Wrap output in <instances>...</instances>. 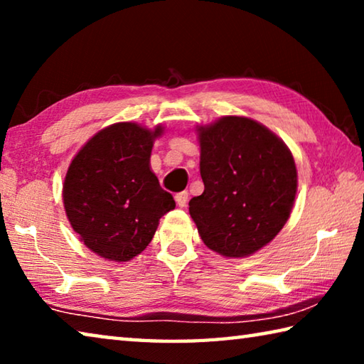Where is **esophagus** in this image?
Segmentation results:
<instances>
[{"mask_svg":"<svg viewBox=\"0 0 364 364\" xmlns=\"http://www.w3.org/2000/svg\"><path fill=\"white\" fill-rule=\"evenodd\" d=\"M188 197H189L188 191H183V193H178V194L175 196V200H176L178 207H181V208L186 207V205H188Z\"/></svg>","mask_w":364,"mask_h":364,"instance_id":"34e87169","label":"esophagus"}]
</instances>
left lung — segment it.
I'll list each match as a JSON object with an SVG mask.
<instances>
[{
	"mask_svg": "<svg viewBox=\"0 0 364 364\" xmlns=\"http://www.w3.org/2000/svg\"><path fill=\"white\" fill-rule=\"evenodd\" d=\"M204 193L189 213L208 249L231 258L255 254L286 225L297 168L284 141L247 117L226 115L197 128Z\"/></svg>",
	"mask_w": 364,
	"mask_h": 364,
	"instance_id": "8db88e82",
	"label": "left lung"
}]
</instances>
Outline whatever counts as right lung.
Returning <instances> with one entry per match:
<instances>
[{
    "label": "right lung",
    "instance_id": "1",
    "mask_svg": "<svg viewBox=\"0 0 364 364\" xmlns=\"http://www.w3.org/2000/svg\"><path fill=\"white\" fill-rule=\"evenodd\" d=\"M164 133L133 122L102 128L67 170L65 215L86 247L110 262H128L152 241L173 196L151 170L154 139Z\"/></svg>",
    "mask_w": 364,
    "mask_h": 364
}]
</instances>
